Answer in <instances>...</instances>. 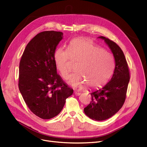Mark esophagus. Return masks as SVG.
Instances as JSON below:
<instances>
[{
  "label": "esophagus",
  "mask_w": 147,
  "mask_h": 147,
  "mask_svg": "<svg viewBox=\"0 0 147 147\" xmlns=\"http://www.w3.org/2000/svg\"><path fill=\"white\" fill-rule=\"evenodd\" d=\"M74 94H75V95H80L81 93L80 92H79V91H75V92H74Z\"/></svg>",
  "instance_id": "esophagus-1"
}]
</instances>
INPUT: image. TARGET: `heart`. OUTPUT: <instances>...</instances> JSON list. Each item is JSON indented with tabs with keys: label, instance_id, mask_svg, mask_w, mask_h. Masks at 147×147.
<instances>
[{
	"label": "heart",
	"instance_id": "b5f03b06",
	"mask_svg": "<svg viewBox=\"0 0 147 147\" xmlns=\"http://www.w3.org/2000/svg\"><path fill=\"white\" fill-rule=\"evenodd\" d=\"M69 56L80 61L76 72L69 76V84L74 88L85 85L96 88L105 84L114 71L115 62L111 53L91 40L76 38L72 40L67 49L59 47L54 53V61L61 76L66 79L69 72Z\"/></svg>",
	"mask_w": 147,
	"mask_h": 147
}]
</instances>
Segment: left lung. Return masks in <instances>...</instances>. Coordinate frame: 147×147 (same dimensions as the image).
Wrapping results in <instances>:
<instances>
[{
    "label": "left lung",
    "instance_id": "left-lung-1",
    "mask_svg": "<svg viewBox=\"0 0 147 147\" xmlns=\"http://www.w3.org/2000/svg\"><path fill=\"white\" fill-rule=\"evenodd\" d=\"M98 38L104 40L113 53L115 62L114 74L111 80L103 88L91 92V103L84 109L89 118L100 121L111 118L122 108L126 98L130 77L125 55L120 47L104 36Z\"/></svg>",
    "mask_w": 147,
    "mask_h": 147
}]
</instances>
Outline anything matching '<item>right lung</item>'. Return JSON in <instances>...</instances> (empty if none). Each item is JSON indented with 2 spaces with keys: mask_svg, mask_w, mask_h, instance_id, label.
<instances>
[{
  "mask_svg": "<svg viewBox=\"0 0 147 147\" xmlns=\"http://www.w3.org/2000/svg\"><path fill=\"white\" fill-rule=\"evenodd\" d=\"M63 33L42 32L27 45L19 63V89L29 109L40 118L58 115L74 90L57 74L54 53Z\"/></svg>",
  "mask_w": 147,
  "mask_h": 147,
  "instance_id": "1",
  "label": "right lung"
}]
</instances>
